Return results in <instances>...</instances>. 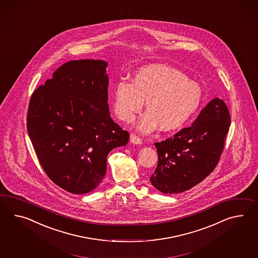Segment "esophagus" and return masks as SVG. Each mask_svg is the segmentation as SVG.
Listing matches in <instances>:
<instances>
[{
    "label": "esophagus",
    "instance_id": "1",
    "mask_svg": "<svg viewBox=\"0 0 258 258\" xmlns=\"http://www.w3.org/2000/svg\"><path fill=\"white\" fill-rule=\"evenodd\" d=\"M131 142H132V144H134V145H141L142 144V139L138 137L137 135L132 133L131 134Z\"/></svg>",
    "mask_w": 258,
    "mask_h": 258
}]
</instances>
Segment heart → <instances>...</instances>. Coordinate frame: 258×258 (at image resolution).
<instances>
[{"label":"heart","mask_w":258,"mask_h":258,"mask_svg":"<svg viewBox=\"0 0 258 258\" xmlns=\"http://www.w3.org/2000/svg\"><path fill=\"white\" fill-rule=\"evenodd\" d=\"M202 91L198 83L182 71L165 64H151L138 70L132 82L121 79L113 93V109L120 119L131 121L145 102L146 112L138 128L144 133L159 125L164 132L177 130L194 114Z\"/></svg>","instance_id":"1"}]
</instances>
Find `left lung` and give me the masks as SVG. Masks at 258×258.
<instances>
[{"instance_id": "1", "label": "left lung", "mask_w": 258, "mask_h": 258, "mask_svg": "<svg viewBox=\"0 0 258 258\" xmlns=\"http://www.w3.org/2000/svg\"><path fill=\"white\" fill-rule=\"evenodd\" d=\"M231 117L225 101H210L192 126L155 143L158 163L152 184L165 194L192 188L215 169L225 147Z\"/></svg>"}]
</instances>
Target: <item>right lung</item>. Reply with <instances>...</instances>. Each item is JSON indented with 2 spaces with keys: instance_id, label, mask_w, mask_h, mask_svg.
Segmentation results:
<instances>
[{
  "instance_id": "right-lung-1",
  "label": "right lung",
  "mask_w": 258,
  "mask_h": 258,
  "mask_svg": "<svg viewBox=\"0 0 258 258\" xmlns=\"http://www.w3.org/2000/svg\"><path fill=\"white\" fill-rule=\"evenodd\" d=\"M107 62L71 60L32 94L27 130L51 181L73 194L98 186L108 154L130 134L113 122L108 106Z\"/></svg>"
}]
</instances>
